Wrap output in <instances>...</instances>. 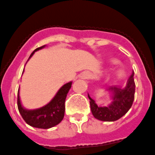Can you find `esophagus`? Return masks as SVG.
I'll use <instances>...</instances> for the list:
<instances>
[{"mask_svg": "<svg viewBox=\"0 0 155 155\" xmlns=\"http://www.w3.org/2000/svg\"><path fill=\"white\" fill-rule=\"evenodd\" d=\"M90 73L89 72H84V73H82V75H81V78L82 79H89V77H90Z\"/></svg>", "mask_w": 155, "mask_h": 155, "instance_id": "1", "label": "esophagus"}]
</instances>
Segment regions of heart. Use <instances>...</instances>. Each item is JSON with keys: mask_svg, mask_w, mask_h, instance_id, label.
Listing matches in <instances>:
<instances>
[{"mask_svg": "<svg viewBox=\"0 0 155 155\" xmlns=\"http://www.w3.org/2000/svg\"><path fill=\"white\" fill-rule=\"evenodd\" d=\"M122 71H119V72H118V75H119V76H121V75H122Z\"/></svg>", "mask_w": 155, "mask_h": 155, "instance_id": "heart-1", "label": "heart"}]
</instances>
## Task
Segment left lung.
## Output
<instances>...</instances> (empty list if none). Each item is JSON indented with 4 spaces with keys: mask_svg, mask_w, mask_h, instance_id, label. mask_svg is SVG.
<instances>
[{
    "mask_svg": "<svg viewBox=\"0 0 155 155\" xmlns=\"http://www.w3.org/2000/svg\"><path fill=\"white\" fill-rule=\"evenodd\" d=\"M107 90L113 94V102L106 107H99L88 95L91 111L93 116L100 121H116L128 112L134 102L135 92L134 72L129 76L124 87L112 86L108 87Z\"/></svg>",
    "mask_w": 155,
    "mask_h": 155,
    "instance_id": "1",
    "label": "left lung"
}]
</instances>
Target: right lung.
<instances>
[{"label": "right lung", "mask_w": 155, "mask_h": 155, "mask_svg": "<svg viewBox=\"0 0 155 155\" xmlns=\"http://www.w3.org/2000/svg\"><path fill=\"white\" fill-rule=\"evenodd\" d=\"M45 46L38 47L36 49L29 59L34 55V52L43 48ZM28 59V60H29ZM72 86V82H68L62 86L58 91L55 97L51 100L50 103L42 108L35 110H27L22 107L19 96V90L17 92V107L20 114L21 115L24 121L30 126L38 128H52L58 125L63 120L65 112V101L68 92Z\"/></svg>", "instance_id": "right-lung-1"}]
</instances>
